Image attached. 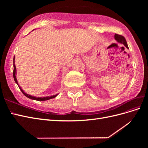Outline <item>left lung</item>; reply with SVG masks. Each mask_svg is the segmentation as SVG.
Segmentation results:
<instances>
[{
	"mask_svg": "<svg viewBox=\"0 0 148 148\" xmlns=\"http://www.w3.org/2000/svg\"><path fill=\"white\" fill-rule=\"evenodd\" d=\"M114 37H115V39L116 41H117L118 42L123 44L125 47H126L127 49H128V46L127 42L126 41V39H125V38L123 36L118 34H115Z\"/></svg>",
	"mask_w": 148,
	"mask_h": 148,
	"instance_id": "left-lung-1",
	"label": "left lung"
}]
</instances>
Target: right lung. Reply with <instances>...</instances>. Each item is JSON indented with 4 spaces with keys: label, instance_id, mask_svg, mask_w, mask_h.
I'll list each match as a JSON object with an SVG mask.
<instances>
[{
    "label": "right lung",
    "instance_id": "1",
    "mask_svg": "<svg viewBox=\"0 0 148 148\" xmlns=\"http://www.w3.org/2000/svg\"><path fill=\"white\" fill-rule=\"evenodd\" d=\"M14 60H15V57H13V78H14L15 83L18 84V87L20 88L21 91L22 92V93H23L25 96L29 98V99H33V100H36V101H46V100L52 99V98L56 97L58 95H53V96H47V97H34V96H30V95H28V94H26V92H25L23 91V89H22L19 86L18 83V82H17V79H16V66H15V61Z\"/></svg>",
    "mask_w": 148,
    "mask_h": 148
}]
</instances>
